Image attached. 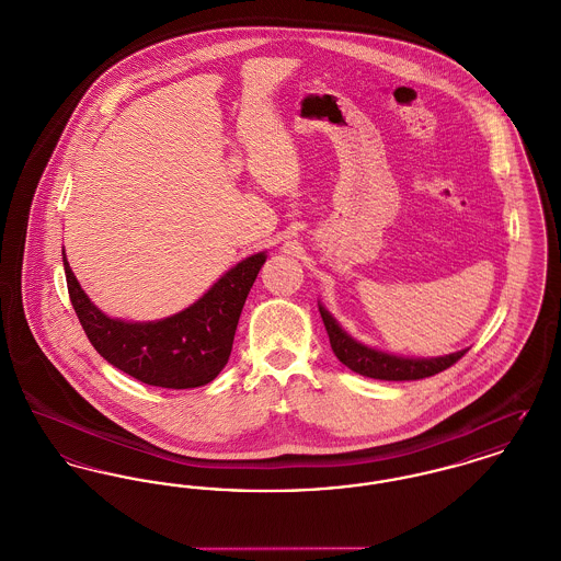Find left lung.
Returning <instances> with one entry per match:
<instances>
[{"label": "left lung", "instance_id": "1", "mask_svg": "<svg viewBox=\"0 0 561 561\" xmlns=\"http://www.w3.org/2000/svg\"><path fill=\"white\" fill-rule=\"evenodd\" d=\"M322 322L327 327L331 347L335 356L344 363L347 369L354 374H360L365 378L374 380H390V382H401V380H421L430 378L450 365H455L468 350H459L446 356H433V358H408V356H394L382 350L369 347L352 340L344 329L337 324V320L322 307L318 305Z\"/></svg>", "mask_w": 561, "mask_h": 561}]
</instances>
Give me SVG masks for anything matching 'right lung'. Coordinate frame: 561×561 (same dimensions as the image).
I'll return each instance as SVG.
<instances>
[{"instance_id": "add662e5", "label": "right lung", "mask_w": 561, "mask_h": 561, "mask_svg": "<svg viewBox=\"0 0 561 561\" xmlns=\"http://www.w3.org/2000/svg\"><path fill=\"white\" fill-rule=\"evenodd\" d=\"M266 252L241 260L198 299L171 318L126 322L89 301L66 254L68 295L91 345L113 367L162 388H196L216 380L228 363L239 316Z\"/></svg>"}]
</instances>
